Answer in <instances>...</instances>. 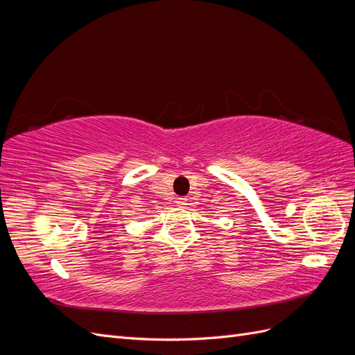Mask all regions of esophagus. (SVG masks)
<instances>
[{"label":"esophagus","mask_w":355,"mask_h":355,"mask_svg":"<svg viewBox=\"0 0 355 355\" xmlns=\"http://www.w3.org/2000/svg\"><path fill=\"white\" fill-rule=\"evenodd\" d=\"M176 204L178 206H187V198H178Z\"/></svg>","instance_id":"esophagus-1"}]
</instances>
